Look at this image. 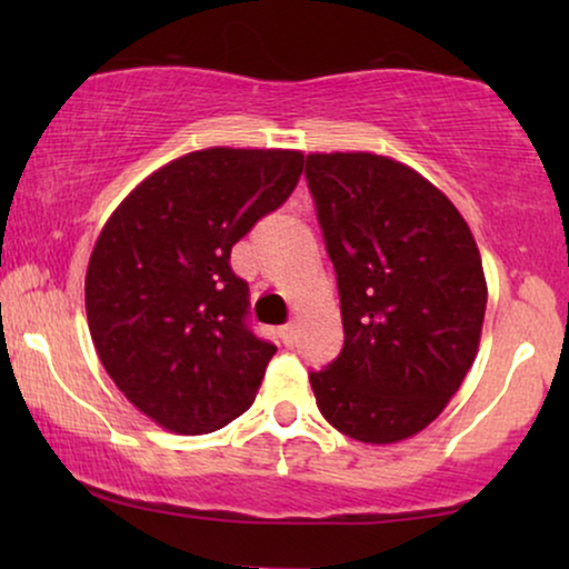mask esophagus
<instances>
[{
  "mask_svg": "<svg viewBox=\"0 0 569 569\" xmlns=\"http://www.w3.org/2000/svg\"><path fill=\"white\" fill-rule=\"evenodd\" d=\"M279 337H282L284 347H292L295 341H298V326H295V323L282 326V329H279Z\"/></svg>",
  "mask_w": 569,
  "mask_h": 569,
  "instance_id": "1",
  "label": "esophagus"
}]
</instances>
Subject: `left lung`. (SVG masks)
<instances>
[{
	"label": "left lung",
	"instance_id": "1",
	"mask_svg": "<svg viewBox=\"0 0 569 569\" xmlns=\"http://www.w3.org/2000/svg\"><path fill=\"white\" fill-rule=\"evenodd\" d=\"M306 178L337 269L345 347L310 388L349 438L391 446L422 432L479 352L487 279L453 201L376 152H310Z\"/></svg>",
	"mask_w": 569,
	"mask_h": 569
}]
</instances>
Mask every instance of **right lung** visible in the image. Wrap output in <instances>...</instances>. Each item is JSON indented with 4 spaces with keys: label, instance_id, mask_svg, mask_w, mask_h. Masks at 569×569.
Returning a JSON list of instances; mask_svg holds the SVG:
<instances>
[{
    "label": "right lung",
    "instance_id": "1",
    "mask_svg": "<svg viewBox=\"0 0 569 569\" xmlns=\"http://www.w3.org/2000/svg\"><path fill=\"white\" fill-rule=\"evenodd\" d=\"M300 150L207 147L166 162L113 209L84 274L92 345L162 430L204 435L243 415L277 347L246 326L230 251L290 197Z\"/></svg>",
    "mask_w": 569,
    "mask_h": 569
}]
</instances>
